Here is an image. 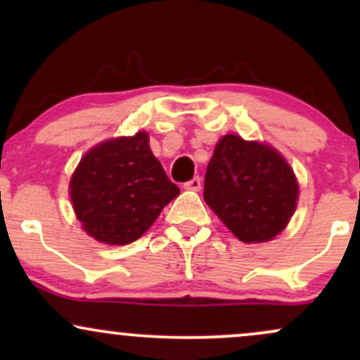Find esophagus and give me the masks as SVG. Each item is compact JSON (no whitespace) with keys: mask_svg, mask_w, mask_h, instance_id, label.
<instances>
[{"mask_svg":"<svg viewBox=\"0 0 360 360\" xmlns=\"http://www.w3.org/2000/svg\"><path fill=\"white\" fill-rule=\"evenodd\" d=\"M184 189H188V191H200V189H201V179H200V177H193L191 181L184 183Z\"/></svg>","mask_w":360,"mask_h":360,"instance_id":"34e87169","label":"esophagus"}]
</instances>
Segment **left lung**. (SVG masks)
Masks as SVG:
<instances>
[{
	"label": "left lung",
	"mask_w": 360,
	"mask_h": 360,
	"mask_svg": "<svg viewBox=\"0 0 360 360\" xmlns=\"http://www.w3.org/2000/svg\"><path fill=\"white\" fill-rule=\"evenodd\" d=\"M205 201L245 243L269 242L298 205V181L274 147L225 135L206 167Z\"/></svg>",
	"instance_id": "8db88e82"
}]
</instances>
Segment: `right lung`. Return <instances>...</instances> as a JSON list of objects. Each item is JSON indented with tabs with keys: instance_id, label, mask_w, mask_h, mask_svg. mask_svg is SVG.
<instances>
[{
	"instance_id": "1",
	"label": "right lung",
	"mask_w": 360,
	"mask_h": 360,
	"mask_svg": "<svg viewBox=\"0 0 360 360\" xmlns=\"http://www.w3.org/2000/svg\"><path fill=\"white\" fill-rule=\"evenodd\" d=\"M69 194L86 233L127 245L150 229L179 188L152 154L147 131H137L91 148L74 171Z\"/></svg>"
}]
</instances>
